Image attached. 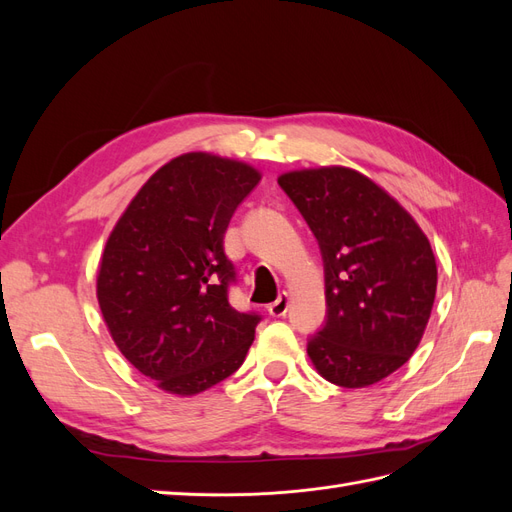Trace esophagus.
Here are the masks:
<instances>
[{
  "label": "esophagus",
  "instance_id": "obj_1",
  "mask_svg": "<svg viewBox=\"0 0 512 512\" xmlns=\"http://www.w3.org/2000/svg\"><path fill=\"white\" fill-rule=\"evenodd\" d=\"M288 305H290L288 292H280V297H277V299L269 305V314H271L273 318H282V316H286V312H288Z\"/></svg>",
  "mask_w": 512,
  "mask_h": 512
}]
</instances>
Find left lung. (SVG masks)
Returning a JSON list of instances; mask_svg holds the SVG:
<instances>
[{
	"label": "left lung",
	"mask_w": 512,
	"mask_h": 512,
	"mask_svg": "<svg viewBox=\"0 0 512 512\" xmlns=\"http://www.w3.org/2000/svg\"><path fill=\"white\" fill-rule=\"evenodd\" d=\"M314 232L327 318L309 337L318 374L363 389L404 365L425 333L438 269L425 232L382 188L344 166L277 179Z\"/></svg>",
	"instance_id": "8db88e82"
}]
</instances>
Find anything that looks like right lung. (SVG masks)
<instances>
[{"label":"right lung","mask_w":512,"mask_h":512,"mask_svg":"<svg viewBox=\"0 0 512 512\" xmlns=\"http://www.w3.org/2000/svg\"><path fill=\"white\" fill-rule=\"evenodd\" d=\"M256 168L183 153L153 173L106 241L98 303L121 354L166 393L196 395L241 367L260 314L239 312L224 254Z\"/></svg>","instance_id":"add662e5"}]
</instances>
